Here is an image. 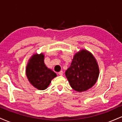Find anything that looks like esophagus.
<instances>
[{
  "instance_id": "obj_1",
  "label": "esophagus",
  "mask_w": 122,
  "mask_h": 122,
  "mask_svg": "<svg viewBox=\"0 0 122 122\" xmlns=\"http://www.w3.org/2000/svg\"><path fill=\"white\" fill-rule=\"evenodd\" d=\"M58 74L60 76H62L63 75V72H62V71H60V72L58 73Z\"/></svg>"
}]
</instances>
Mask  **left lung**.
I'll return each mask as SVG.
<instances>
[{"label": "left lung", "instance_id": "left-lung-1", "mask_svg": "<svg viewBox=\"0 0 122 122\" xmlns=\"http://www.w3.org/2000/svg\"><path fill=\"white\" fill-rule=\"evenodd\" d=\"M65 75L71 86L76 91H87L95 84L99 77L97 61L90 51L80 50L74 55Z\"/></svg>", "mask_w": 122, "mask_h": 122}]
</instances>
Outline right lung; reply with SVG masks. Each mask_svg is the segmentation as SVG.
<instances>
[{
  "mask_svg": "<svg viewBox=\"0 0 122 122\" xmlns=\"http://www.w3.org/2000/svg\"><path fill=\"white\" fill-rule=\"evenodd\" d=\"M43 53H35L28 61L26 75L30 83L39 90L47 88L51 80L57 76L52 70L48 68L44 62Z\"/></svg>",
  "mask_w": 122,
  "mask_h": 122,
  "instance_id": "right-lung-1",
  "label": "right lung"
}]
</instances>
